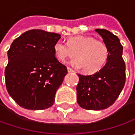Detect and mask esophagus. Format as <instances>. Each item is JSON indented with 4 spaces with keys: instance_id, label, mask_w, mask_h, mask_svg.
Listing matches in <instances>:
<instances>
[{
    "instance_id": "1",
    "label": "esophagus",
    "mask_w": 135,
    "mask_h": 135,
    "mask_svg": "<svg viewBox=\"0 0 135 135\" xmlns=\"http://www.w3.org/2000/svg\"><path fill=\"white\" fill-rule=\"evenodd\" d=\"M68 72H74V70L71 68H70V67H68Z\"/></svg>"
}]
</instances>
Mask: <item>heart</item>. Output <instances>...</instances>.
<instances>
[{"label": "heart", "instance_id": "obj_1", "mask_svg": "<svg viewBox=\"0 0 135 135\" xmlns=\"http://www.w3.org/2000/svg\"><path fill=\"white\" fill-rule=\"evenodd\" d=\"M54 50L57 59L65 62L68 59L75 56L76 59L72 65L82 68L84 73L95 74L105 66L110 55L108 46L102 40H95L92 37L79 36L70 38L68 44L62 40L55 43Z\"/></svg>", "mask_w": 135, "mask_h": 135}]
</instances>
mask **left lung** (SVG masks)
I'll use <instances>...</instances> for the list:
<instances>
[{"label":"left lung","mask_w":135,"mask_h":135,"mask_svg":"<svg viewBox=\"0 0 135 135\" xmlns=\"http://www.w3.org/2000/svg\"><path fill=\"white\" fill-rule=\"evenodd\" d=\"M108 46L110 55L105 66L91 75L78 74L76 100L89 110L106 109L116 101L126 83V64L122 59L123 46L116 35L105 29H95Z\"/></svg>","instance_id":"obj_1"}]
</instances>
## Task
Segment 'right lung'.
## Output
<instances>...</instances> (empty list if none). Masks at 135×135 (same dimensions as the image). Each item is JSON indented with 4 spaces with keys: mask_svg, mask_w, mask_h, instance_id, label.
<instances>
[{
    "mask_svg": "<svg viewBox=\"0 0 135 135\" xmlns=\"http://www.w3.org/2000/svg\"><path fill=\"white\" fill-rule=\"evenodd\" d=\"M56 33L33 29L14 40L8 50L6 87L18 105L28 110L52 106L57 89L68 74L67 67L55 57Z\"/></svg>",
    "mask_w": 135,
    "mask_h": 135,
    "instance_id": "right-lung-1",
    "label": "right lung"
}]
</instances>
